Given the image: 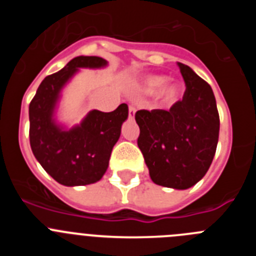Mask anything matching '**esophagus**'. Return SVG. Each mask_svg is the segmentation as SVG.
I'll use <instances>...</instances> for the list:
<instances>
[{"mask_svg":"<svg viewBox=\"0 0 256 256\" xmlns=\"http://www.w3.org/2000/svg\"><path fill=\"white\" fill-rule=\"evenodd\" d=\"M136 114V108L133 106H130V119H133Z\"/></svg>","mask_w":256,"mask_h":256,"instance_id":"obj_1","label":"esophagus"}]
</instances>
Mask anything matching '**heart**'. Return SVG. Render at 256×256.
Here are the masks:
<instances>
[{
	"label": "heart",
	"instance_id": "heart-1",
	"mask_svg": "<svg viewBox=\"0 0 256 256\" xmlns=\"http://www.w3.org/2000/svg\"><path fill=\"white\" fill-rule=\"evenodd\" d=\"M169 80L166 76L162 74H154V76H148L141 79L138 88L140 91L146 94H156V100L160 105L172 108L177 105L182 100L184 94V87L178 82H166Z\"/></svg>",
	"mask_w": 256,
	"mask_h": 256
}]
</instances>
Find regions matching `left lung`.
<instances>
[{
    "mask_svg": "<svg viewBox=\"0 0 256 256\" xmlns=\"http://www.w3.org/2000/svg\"><path fill=\"white\" fill-rule=\"evenodd\" d=\"M186 92L169 110H138V148L154 183L187 190L202 180L216 155L219 114L212 90L190 66L178 62Z\"/></svg>",
    "mask_w": 256,
    "mask_h": 256,
    "instance_id": "obj_1",
    "label": "left lung"
}]
</instances>
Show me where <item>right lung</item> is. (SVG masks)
Wrapping results in <instances>:
<instances>
[{"label":"right lung","mask_w":256,"mask_h":256,"mask_svg":"<svg viewBox=\"0 0 256 256\" xmlns=\"http://www.w3.org/2000/svg\"><path fill=\"white\" fill-rule=\"evenodd\" d=\"M98 56H76L58 73L42 80L29 105V140L33 155L56 182L68 187L96 183L108 170L112 148L128 118L122 104L112 112L91 110L79 124L68 128L56 119L62 88L82 68L101 69Z\"/></svg>","instance_id":"add662e5"}]
</instances>
